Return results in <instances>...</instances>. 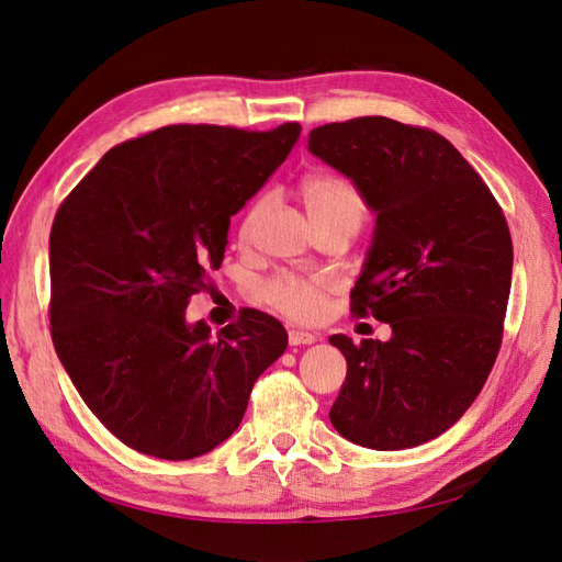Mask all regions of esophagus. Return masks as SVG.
Returning <instances> with one entry per match:
<instances>
[{
    "label": "esophagus",
    "instance_id": "obj_1",
    "mask_svg": "<svg viewBox=\"0 0 562 562\" xmlns=\"http://www.w3.org/2000/svg\"><path fill=\"white\" fill-rule=\"evenodd\" d=\"M318 339V335L314 333H307V330H291L288 333V342H291V347H300V345H314Z\"/></svg>",
    "mask_w": 562,
    "mask_h": 562
}]
</instances>
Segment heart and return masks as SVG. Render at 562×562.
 Here are the masks:
<instances>
[{
  "label": "heart",
  "mask_w": 562,
  "mask_h": 562,
  "mask_svg": "<svg viewBox=\"0 0 562 562\" xmlns=\"http://www.w3.org/2000/svg\"><path fill=\"white\" fill-rule=\"evenodd\" d=\"M300 194L304 201V209H307L314 225H326V223H353L359 225L366 213V203L356 190L353 182H349L342 176L333 173H318L304 178L300 184ZM265 211V201H255L252 206L246 211L239 236L248 239L252 234L255 225ZM326 281L316 277H304V274H277L262 285L265 300L281 312L288 318L295 321H312L323 312V295H326Z\"/></svg>",
  "instance_id": "1"
}]
</instances>
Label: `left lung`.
Here are the masks:
<instances>
[{"label": "left lung", "instance_id": "left-lung-1", "mask_svg": "<svg viewBox=\"0 0 562 562\" xmlns=\"http://www.w3.org/2000/svg\"><path fill=\"white\" fill-rule=\"evenodd\" d=\"M375 213L351 312L391 326L386 342L333 335L347 378L330 407L339 436L405 450L448 431L495 366L514 246L499 203L436 131L359 116L310 133Z\"/></svg>", "mask_w": 562, "mask_h": 562}]
</instances>
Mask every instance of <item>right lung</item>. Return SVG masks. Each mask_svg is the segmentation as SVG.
Wrapping results in <instances>:
<instances>
[{
  "instance_id": "add662e5",
  "label": "right lung",
  "mask_w": 562,
  "mask_h": 562,
  "mask_svg": "<svg viewBox=\"0 0 562 562\" xmlns=\"http://www.w3.org/2000/svg\"><path fill=\"white\" fill-rule=\"evenodd\" d=\"M300 131L164 126L112 147L60 203L50 337L83 403L128 448L173 462L211 452L285 351V328L265 312L211 335L184 310L223 265L232 215Z\"/></svg>"
}]
</instances>
